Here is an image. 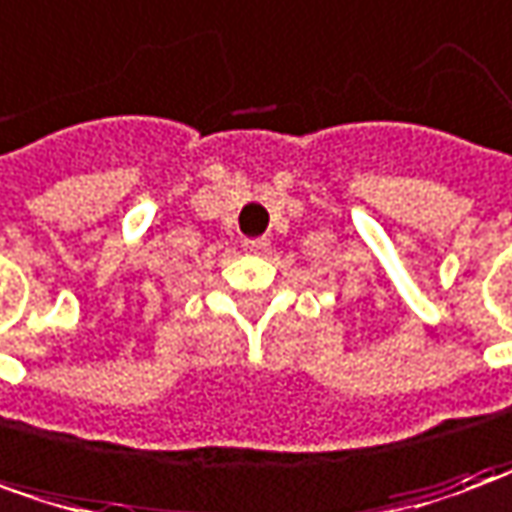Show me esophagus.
Here are the masks:
<instances>
[{
	"label": "esophagus",
	"instance_id": "esophagus-1",
	"mask_svg": "<svg viewBox=\"0 0 512 512\" xmlns=\"http://www.w3.org/2000/svg\"><path fill=\"white\" fill-rule=\"evenodd\" d=\"M243 249L252 252V255H266L269 252V241L266 238H249V241H243Z\"/></svg>",
	"mask_w": 512,
	"mask_h": 512
}]
</instances>
